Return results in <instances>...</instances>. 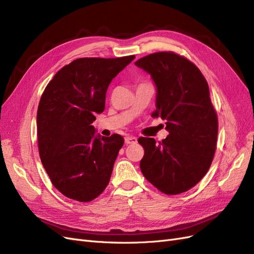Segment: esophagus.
<instances>
[{"label":"esophagus","instance_id":"esophagus-1","mask_svg":"<svg viewBox=\"0 0 254 254\" xmlns=\"http://www.w3.org/2000/svg\"><path fill=\"white\" fill-rule=\"evenodd\" d=\"M137 141V139L135 136H131V135H128L125 137V143L126 144H135Z\"/></svg>","mask_w":254,"mask_h":254}]
</instances>
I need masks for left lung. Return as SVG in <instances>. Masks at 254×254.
I'll return each instance as SVG.
<instances>
[{
    "mask_svg": "<svg viewBox=\"0 0 254 254\" xmlns=\"http://www.w3.org/2000/svg\"><path fill=\"white\" fill-rule=\"evenodd\" d=\"M135 65L149 73L157 86V110L170 134L162 142L139 137L144 148L141 172L166 195L189 190L209 171L216 150L218 119L209 84L200 70L174 52L145 56Z\"/></svg>",
    "mask_w": 254,
    "mask_h": 254,
    "instance_id": "8db88e82",
    "label": "left lung"
}]
</instances>
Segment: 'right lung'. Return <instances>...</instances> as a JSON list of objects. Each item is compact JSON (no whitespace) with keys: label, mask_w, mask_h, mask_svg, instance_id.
<instances>
[{"label":"right lung","mask_w":254,"mask_h":254,"mask_svg":"<svg viewBox=\"0 0 254 254\" xmlns=\"http://www.w3.org/2000/svg\"><path fill=\"white\" fill-rule=\"evenodd\" d=\"M134 58L75 59L43 91L37 111L38 148L53 186L67 198L89 202L108 186L124 137L95 136L91 124L105 110L111 80Z\"/></svg>","instance_id":"obj_1"}]
</instances>
